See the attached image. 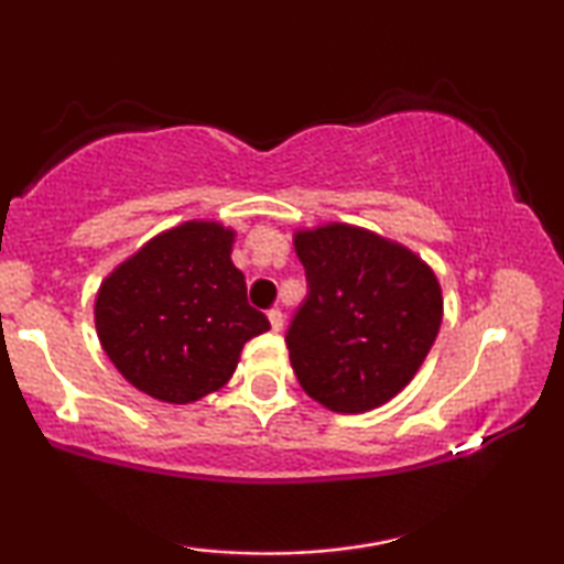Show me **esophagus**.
Masks as SVG:
<instances>
[{
    "instance_id": "obj_1",
    "label": "esophagus",
    "mask_w": 564,
    "mask_h": 564,
    "mask_svg": "<svg viewBox=\"0 0 564 564\" xmlns=\"http://www.w3.org/2000/svg\"><path fill=\"white\" fill-rule=\"evenodd\" d=\"M267 318H269V326H272V330H282V326H284V315H282L280 307H272V311L267 313Z\"/></svg>"
}]
</instances>
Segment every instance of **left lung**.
<instances>
[{
	"instance_id": "8db88e82",
	"label": "left lung",
	"mask_w": 564,
	"mask_h": 564,
	"mask_svg": "<svg viewBox=\"0 0 564 564\" xmlns=\"http://www.w3.org/2000/svg\"><path fill=\"white\" fill-rule=\"evenodd\" d=\"M292 243L311 284L288 330L303 390L334 413L390 403L442 326L436 272L408 246L351 223L297 228Z\"/></svg>"
}]
</instances>
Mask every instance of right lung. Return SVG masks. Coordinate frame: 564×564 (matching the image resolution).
<instances>
[{"label":"right lung","mask_w":564,"mask_h":564,"mask_svg":"<svg viewBox=\"0 0 564 564\" xmlns=\"http://www.w3.org/2000/svg\"><path fill=\"white\" fill-rule=\"evenodd\" d=\"M236 230L184 220L149 238L99 284L95 326L115 369L161 403L187 405L234 377L246 341L269 330L234 264Z\"/></svg>","instance_id":"obj_1"}]
</instances>
